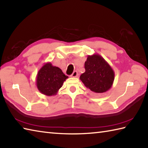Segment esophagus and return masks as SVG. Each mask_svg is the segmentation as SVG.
<instances>
[{
  "mask_svg": "<svg viewBox=\"0 0 148 148\" xmlns=\"http://www.w3.org/2000/svg\"><path fill=\"white\" fill-rule=\"evenodd\" d=\"M77 76V71H74L73 73H72V75H71V77H76Z\"/></svg>",
  "mask_w": 148,
  "mask_h": 148,
  "instance_id": "34e87169",
  "label": "esophagus"
}]
</instances>
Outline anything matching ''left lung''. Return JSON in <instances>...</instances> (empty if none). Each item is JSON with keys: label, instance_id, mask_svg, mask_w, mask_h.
<instances>
[{"label": "left lung", "instance_id": "obj_1", "mask_svg": "<svg viewBox=\"0 0 148 148\" xmlns=\"http://www.w3.org/2000/svg\"><path fill=\"white\" fill-rule=\"evenodd\" d=\"M85 72L79 77L86 88L95 93H104L113 85L115 73L111 66L99 54L88 55Z\"/></svg>", "mask_w": 148, "mask_h": 148}]
</instances>
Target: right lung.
<instances>
[{
    "label": "right lung",
    "instance_id": "obj_1",
    "mask_svg": "<svg viewBox=\"0 0 148 148\" xmlns=\"http://www.w3.org/2000/svg\"><path fill=\"white\" fill-rule=\"evenodd\" d=\"M68 77L59 67L53 66L51 62L45 63L37 73V88L47 96L55 95Z\"/></svg>",
    "mask_w": 148,
    "mask_h": 148
}]
</instances>
